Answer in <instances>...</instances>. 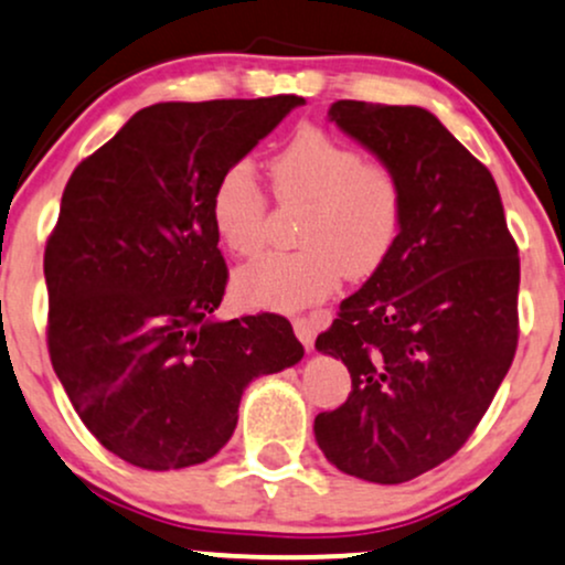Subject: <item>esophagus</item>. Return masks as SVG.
I'll use <instances>...</instances> for the list:
<instances>
[{"mask_svg": "<svg viewBox=\"0 0 565 565\" xmlns=\"http://www.w3.org/2000/svg\"><path fill=\"white\" fill-rule=\"evenodd\" d=\"M294 330H296L298 341H301L303 347H307V349L315 347V335H317L315 320H309V317H294Z\"/></svg>", "mask_w": 565, "mask_h": 565, "instance_id": "1", "label": "esophagus"}]
</instances>
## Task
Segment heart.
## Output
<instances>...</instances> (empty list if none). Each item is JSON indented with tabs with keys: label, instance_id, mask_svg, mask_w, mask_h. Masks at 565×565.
<instances>
[{
	"label": "heart",
	"instance_id": "obj_1",
	"mask_svg": "<svg viewBox=\"0 0 565 565\" xmlns=\"http://www.w3.org/2000/svg\"><path fill=\"white\" fill-rule=\"evenodd\" d=\"M277 203L307 209L296 254H269L237 271L235 290L250 307L294 311L322 301L349 280H367L399 243L407 192L399 171L362 158L349 142L301 126L269 161ZM211 218L232 254L254 256L267 243L269 198L248 163L216 179Z\"/></svg>",
	"mask_w": 565,
	"mask_h": 565
}]
</instances>
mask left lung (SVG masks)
<instances>
[{"instance_id": "8db88e82", "label": "left lung", "mask_w": 565, "mask_h": 565, "mask_svg": "<svg viewBox=\"0 0 565 565\" xmlns=\"http://www.w3.org/2000/svg\"><path fill=\"white\" fill-rule=\"evenodd\" d=\"M330 121L399 171L407 209L388 262L324 333L351 394L315 417L343 473L404 483L460 452L519 347V245L492 171L413 105L338 99Z\"/></svg>"}]
</instances>
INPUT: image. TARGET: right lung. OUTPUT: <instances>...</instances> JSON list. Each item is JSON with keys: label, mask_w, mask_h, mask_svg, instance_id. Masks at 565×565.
Wrapping results in <instances>:
<instances>
[{"label": "right lung", "mask_w": 565, "mask_h": 565, "mask_svg": "<svg viewBox=\"0 0 565 565\" xmlns=\"http://www.w3.org/2000/svg\"><path fill=\"white\" fill-rule=\"evenodd\" d=\"M303 97L158 103L73 169L46 237V349L92 436L145 470L214 457L243 388L303 356L280 315L216 322L211 195Z\"/></svg>", "instance_id": "1"}]
</instances>
